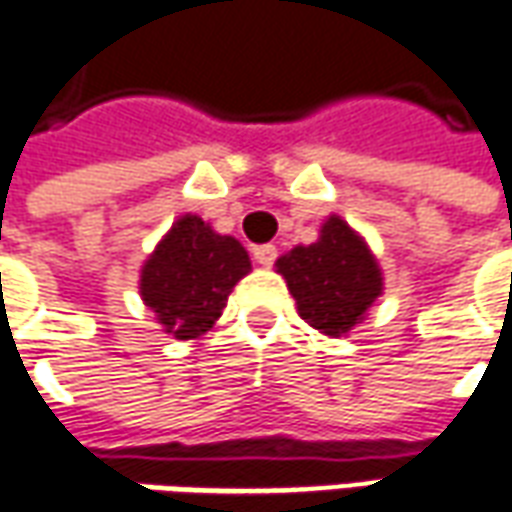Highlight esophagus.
Segmentation results:
<instances>
[{
	"label": "esophagus",
	"instance_id": "1",
	"mask_svg": "<svg viewBox=\"0 0 512 512\" xmlns=\"http://www.w3.org/2000/svg\"><path fill=\"white\" fill-rule=\"evenodd\" d=\"M252 257H255V263H260V266H274V260H277V246H255V249H252Z\"/></svg>",
	"mask_w": 512,
	"mask_h": 512
}]
</instances>
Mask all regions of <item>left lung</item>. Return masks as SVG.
<instances>
[{"label": "left lung", "mask_w": 512, "mask_h": 512, "mask_svg": "<svg viewBox=\"0 0 512 512\" xmlns=\"http://www.w3.org/2000/svg\"><path fill=\"white\" fill-rule=\"evenodd\" d=\"M277 268L296 299L299 316L332 338L352 330L382 293L377 260L338 216L321 227L316 244L296 246L291 255L277 260Z\"/></svg>", "instance_id": "obj_1"}]
</instances>
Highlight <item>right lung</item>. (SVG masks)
Returning a JSON list of instances; mask_svg holds the SVG:
<instances>
[{"label": "right lung", "mask_w": 512, "mask_h": 512, "mask_svg": "<svg viewBox=\"0 0 512 512\" xmlns=\"http://www.w3.org/2000/svg\"><path fill=\"white\" fill-rule=\"evenodd\" d=\"M249 268V255L235 238L216 235L199 216H182L146 260L141 296L166 332L191 341L216 324Z\"/></svg>", "instance_id": "add662e5"}]
</instances>
